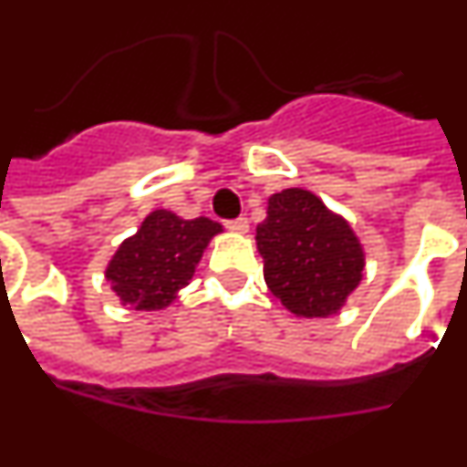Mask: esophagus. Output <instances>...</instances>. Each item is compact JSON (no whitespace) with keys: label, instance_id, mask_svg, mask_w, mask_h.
Instances as JSON below:
<instances>
[{"label":"esophagus","instance_id":"34e87169","mask_svg":"<svg viewBox=\"0 0 467 467\" xmlns=\"http://www.w3.org/2000/svg\"><path fill=\"white\" fill-rule=\"evenodd\" d=\"M225 228L233 230V233H246L248 230V219H244V216H239V219H233V221H225Z\"/></svg>","mask_w":467,"mask_h":467}]
</instances>
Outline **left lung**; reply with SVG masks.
I'll return each mask as SVG.
<instances>
[{
    "instance_id": "8db88e82",
    "label": "left lung",
    "mask_w": 467,
    "mask_h": 467,
    "mask_svg": "<svg viewBox=\"0 0 467 467\" xmlns=\"http://www.w3.org/2000/svg\"><path fill=\"white\" fill-rule=\"evenodd\" d=\"M255 242L267 287L297 317L338 313L364 276V248L350 223L311 191L274 193Z\"/></svg>"
}]
</instances>
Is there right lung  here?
I'll use <instances>...</instances> for the list:
<instances>
[{
	"mask_svg": "<svg viewBox=\"0 0 467 467\" xmlns=\"http://www.w3.org/2000/svg\"><path fill=\"white\" fill-rule=\"evenodd\" d=\"M221 230V223L204 216L186 221L168 209H156L133 237L119 244L106 278L124 306L135 311L170 306L193 278L209 239Z\"/></svg>",
	"mask_w": 467,
	"mask_h": 467,
	"instance_id": "1",
	"label": "right lung"
}]
</instances>
